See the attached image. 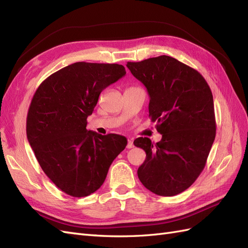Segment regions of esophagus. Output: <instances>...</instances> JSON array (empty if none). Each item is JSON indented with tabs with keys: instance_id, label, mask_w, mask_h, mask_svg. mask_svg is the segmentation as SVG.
Here are the masks:
<instances>
[{
	"instance_id": "1",
	"label": "esophagus",
	"mask_w": 248,
	"mask_h": 248,
	"mask_svg": "<svg viewBox=\"0 0 248 248\" xmlns=\"http://www.w3.org/2000/svg\"><path fill=\"white\" fill-rule=\"evenodd\" d=\"M127 149H131L133 148V141L131 140H128V141H127V146H126Z\"/></svg>"
}]
</instances>
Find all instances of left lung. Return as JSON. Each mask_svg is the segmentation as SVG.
I'll list each match as a JSON object with an SVG mask.
<instances>
[{"label": "left lung", "mask_w": 248, "mask_h": 248, "mask_svg": "<svg viewBox=\"0 0 248 248\" xmlns=\"http://www.w3.org/2000/svg\"><path fill=\"white\" fill-rule=\"evenodd\" d=\"M126 66L147 88L149 117L162 134L156 144L148 138L133 141L146 152L139 179L155 194L176 196L190 187L206 166L216 133L212 92L200 72L169 56Z\"/></svg>", "instance_id": "obj_1"}]
</instances>
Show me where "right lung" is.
<instances>
[{
    "label": "right lung",
    "mask_w": 248,
    "mask_h": 248,
    "mask_svg": "<svg viewBox=\"0 0 248 248\" xmlns=\"http://www.w3.org/2000/svg\"><path fill=\"white\" fill-rule=\"evenodd\" d=\"M126 74L119 64L78 62L52 73L36 90L27 117V137L46 175L71 197L100 188L125 137L87 130L104 89Z\"/></svg>",
    "instance_id": "right-lung-1"
}]
</instances>
